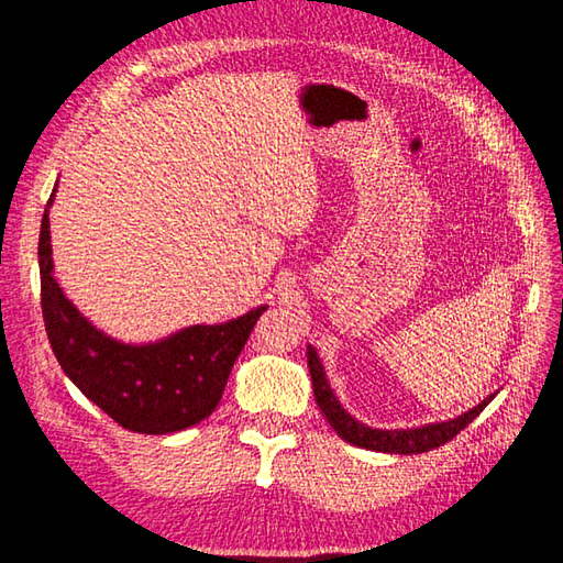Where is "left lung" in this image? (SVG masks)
<instances>
[{
  "instance_id": "left-lung-1",
  "label": "left lung",
  "mask_w": 563,
  "mask_h": 563,
  "mask_svg": "<svg viewBox=\"0 0 563 563\" xmlns=\"http://www.w3.org/2000/svg\"><path fill=\"white\" fill-rule=\"evenodd\" d=\"M307 365H309V375H312V387H314V397L321 413H324L331 428L336 430L339 438H343L351 445L365 448V450H375V452H391V454H421L428 450H435L440 445H445L448 440L460 433L462 428L470 426L476 416H479L488 401H492L496 394H488V397L472 406L470 411H464L457 418H450V421H435V423H426L418 428H369L363 421H357L355 416L343 409L336 394H333L324 365H321L319 355L314 351V345H307Z\"/></svg>"
}]
</instances>
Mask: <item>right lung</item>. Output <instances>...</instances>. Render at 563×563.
Segmentation results:
<instances>
[{
	"instance_id": "1",
	"label": "right lung",
	"mask_w": 563,
	"mask_h": 563,
	"mask_svg": "<svg viewBox=\"0 0 563 563\" xmlns=\"http://www.w3.org/2000/svg\"><path fill=\"white\" fill-rule=\"evenodd\" d=\"M55 190L41 222L38 266L45 331L59 367L84 397L135 433L166 435L200 423L218 409L234 361L268 307L258 305L222 324L186 327L147 343L109 336L67 300L55 280Z\"/></svg>"
}]
</instances>
